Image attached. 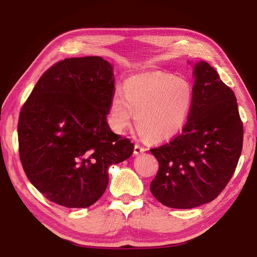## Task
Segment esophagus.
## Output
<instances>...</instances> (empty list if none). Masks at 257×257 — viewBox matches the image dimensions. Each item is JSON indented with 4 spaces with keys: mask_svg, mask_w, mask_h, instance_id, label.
<instances>
[{
    "mask_svg": "<svg viewBox=\"0 0 257 257\" xmlns=\"http://www.w3.org/2000/svg\"><path fill=\"white\" fill-rule=\"evenodd\" d=\"M145 151H146L145 147H143V146L139 145V144H136L135 145V148H134V154L135 155H140V154H143V152H145Z\"/></svg>",
    "mask_w": 257,
    "mask_h": 257,
    "instance_id": "obj_1",
    "label": "esophagus"
}]
</instances>
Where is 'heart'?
Wrapping results in <instances>:
<instances>
[{"label": "heart", "mask_w": 257, "mask_h": 257, "mask_svg": "<svg viewBox=\"0 0 257 257\" xmlns=\"http://www.w3.org/2000/svg\"><path fill=\"white\" fill-rule=\"evenodd\" d=\"M193 103V88L187 79L163 73L128 79L122 95L111 98L109 123L120 133L135 114L136 127L151 141L173 138L184 128Z\"/></svg>", "instance_id": "1"}]
</instances>
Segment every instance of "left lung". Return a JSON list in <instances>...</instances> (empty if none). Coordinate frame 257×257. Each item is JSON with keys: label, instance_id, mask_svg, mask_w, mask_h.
Returning <instances> with one entry per match:
<instances>
[{"label": "left lung", "instance_id": "left-lung-1", "mask_svg": "<svg viewBox=\"0 0 257 257\" xmlns=\"http://www.w3.org/2000/svg\"><path fill=\"white\" fill-rule=\"evenodd\" d=\"M193 103L182 133L150 149L159 170L150 191L163 205L192 209L217 198L235 171L243 122L235 95L206 62L194 66Z\"/></svg>", "mask_w": 257, "mask_h": 257}]
</instances>
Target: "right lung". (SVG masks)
Listing matches in <instances>:
<instances>
[{
    "label": "right lung",
    "mask_w": 257,
    "mask_h": 257,
    "mask_svg": "<svg viewBox=\"0 0 257 257\" xmlns=\"http://www.w3.org/2000/svg\"><path fill=\"white\" fill-rule=\"evenodd\" d=\"M112 67L99 56L65 58L48 68L22 106L19 152L27 179L54 203L87 207L108 185L109 166L134 144L107 122Z\"/></svg>",
    "instance_id": "1"
}]
</instances>
